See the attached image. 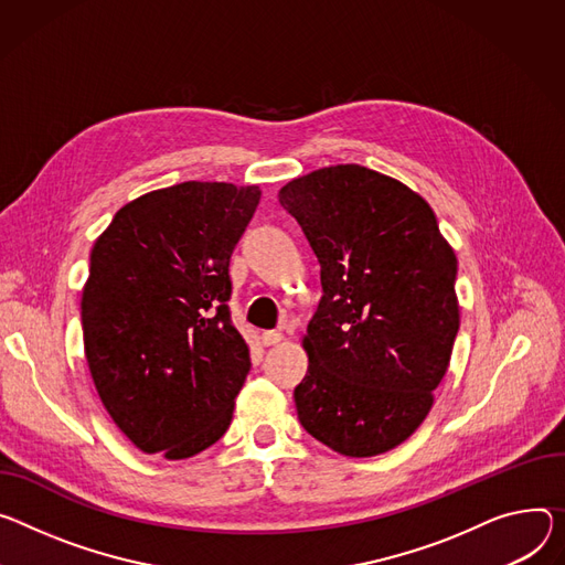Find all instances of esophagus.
<instances>
[{
	"mask_svg": "<svg viewBox=\"0 0 565 565\" xmlns=\"http://www.w3.org/2000/svg\"><path fill=\"white\" fill-rule=\"evenodd\" d=\"M284 340V335L279 331H264L262 333V344L264 347H273V344H279Z\"/></svg>",
	"mask_w": 565,
	"mask_h": 565,
	"instance_id": "1",
	"label": "esophagus"
}]
</instances>
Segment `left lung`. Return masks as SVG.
<instances>
[{
	"mask_svg": "<svg viewBox=\"0 0 565 565\" xmlns=\"http://www.w3.org/2000/svg\"><path fill=\"white\" fill-rule=\"evenodd\" d=\"M279 204L322 281L295 387L299 424L347 457L392 450L422 426L450 363L455 252L419 193L361 164L295 178Z\"/></svg>",
	"mask_w": 565,
	"mask_h": 565,
	"instance_id": "left-lung-1",
	"label": "left lung"
}]
</instances>
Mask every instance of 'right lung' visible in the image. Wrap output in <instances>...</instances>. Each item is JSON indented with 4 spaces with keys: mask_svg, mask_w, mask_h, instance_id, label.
Here are the masks:
<instances>
[{
    "mask_svg": "<svg viewBox=\"0 0 565 565\" xmlns=\"http://www.w3.org/2000/svg\"><path fill=\"white\" fill-rule=\"evenodd\" d=\"M259 186L182 182L121 207L92 247L81 320L96 392L143 452L184 459L230 428L252 367L230 259Z\"/></svg>",
    "mask_w": 565,
    "mask_h": 565,
    "instance_id": "add662e5",
    "label": "right lung"
}]
</instances>
